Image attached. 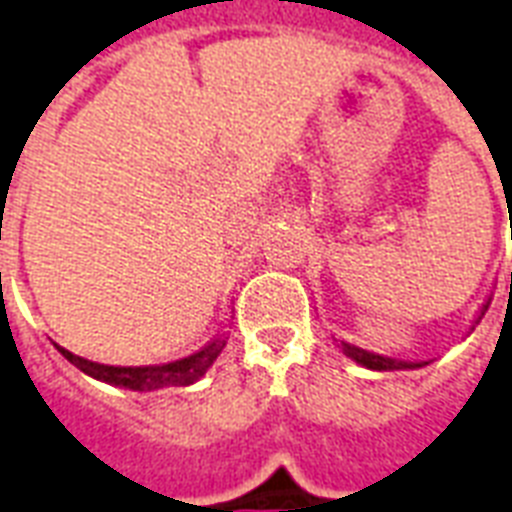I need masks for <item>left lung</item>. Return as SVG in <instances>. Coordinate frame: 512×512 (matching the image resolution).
<instances>
[{
	"label": "left lung",
	"instance_id": "1",
	"mask_svg": "<svg viewBox=\"0 0 512 512\" xmlns=\"http://www.w3.org/2000/svg\"><path fill=\"white\" fill-rule=\"evenodd\" d=\"M512 282V274H510ZM488 309V306H486ZM344 352L350 355L352 361L363 363L366 369H377V372H393V369H415L420 363H404V361H393V358H385V355H374L369 350H361V347H355V344H342Z\"/></svg>",
	"mask_w": 512,
	"mask_h": 512
}]
</instances>
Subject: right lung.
<instances>
[{
	"instance_id": "right-lung-1",
	"label": "right lung",
	"mask_w": 512,
	"mask_h": 512,
	"mask_svg": "<svg viewBox=\"0 0 512 512\" xmlns=\"http://www.w3.org/2000/svg\"><path fill=\"white\" fill-rule=\"evenodd\" d=\"M222 347H225V339H214L195 355L173 363H162V366H105V363L86 361L81 355H73L64 347H59V352L94 380L121 385V388H130V391H157V388H176V385H192L195 380H200L208 372V366L217 361Z\"/></svg>"
}]
</instances>
